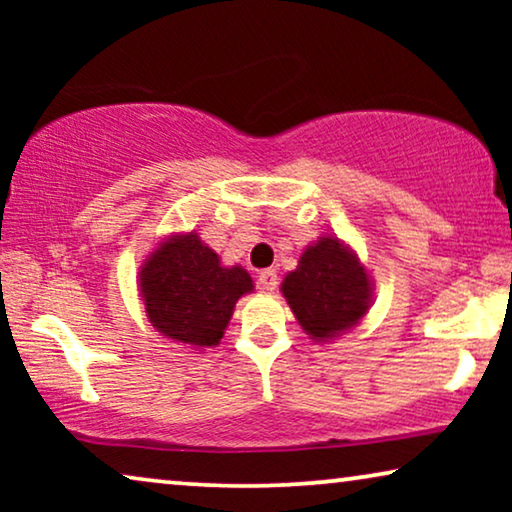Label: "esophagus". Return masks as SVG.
Listing matches in <instances>:
<instances>
[{
    "label": "esophagus",
    "mask_w": 512,
    "mask_h": 512,
    "mask_svg": "<svg viewBox=\"0 0 512 512\" xmlns=\"http://www.w3.org/2000/svg\"><path fill=\"white\" fill-rule=\"evenodd\" d=\"M256 282H258V289H263V291H275L277 284H279L277 272H275V270H261V272H258Z\"/></svg>",
    "instance_id": "esophagus-1"
}]
</instances>
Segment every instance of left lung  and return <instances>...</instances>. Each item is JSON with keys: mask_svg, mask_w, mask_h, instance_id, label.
I'll use <instances>...</instances> for the list:
<instances>
[{"mask_svg": "<svg viewBox=\"0 0 512 512\" xmlns=\"http://www.w3.org/2000/svg\"><path fill=\"white\" fill-rule=\"evenodd\" d=\"M282 293L314 340H328L359 324L370 307L366 270L335 237H321L300 256L298 268L284 279Z\"/></svg>", "mask_w": 512, "mask_h": 512, "instance_id": "8db88e82", "label": "left lung"}]
</instances>
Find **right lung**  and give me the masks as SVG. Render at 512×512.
<instances>
[{
    "instance_id": "right-lung-1",
    "label": "right lung",
    "mask_w": 512,
    "mask_h": 512,
    "mask_svg": "<svg viewBox=\"0 0 512 512\" xmlns=\"http://www.w3.org/2000/svg\"><path fill=\"white\" fill-rule=\"evenodd\" d=\"M139 279L151 324L167 338L195 347L216 345L237 298L254 289L247 270L221 268L219 256L195 233L160 244Z\"/></svg>"
}]
</instances>
